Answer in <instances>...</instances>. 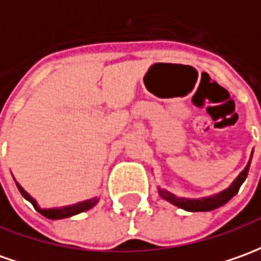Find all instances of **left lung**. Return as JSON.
<instances>
[{
    "label": "left lung",
    "instance_id": "1",
    "mask_svg": "<svg viewBox=\"0 0 261 261\" xmlns=\"http://www.w3.org/2000/svg\"><path fill=\"white\" fill-rule=\"evenodd\" d=\"M250 161H251V159H250ZM250 161L249 164L246 166V168L243 170L242 173H240V175L236 178L234 181H233V184H231L228 189H226L224 191H221L219 194L210 196V197L197 198V200L180 198L175 197L174 194L163 190V189H159V193H160V196L164 198V200H167L171 204L177 205V207H180V208H184V210H187V212H212L214 208H219V207H221L223 204H226L228 200H231V198L234 197L236 194L239 193L240 186L244 182L246 177L249 174Z\"/></svg>",
    "mask_w": 261,
    "mask_h": 261
}]
</instances>
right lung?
I'll return each mask as SVG.
<instances>
[{
  "instance_id": "1",
  "label": "right lung",
  "mask_w": 261,
  "mask_h": 261,
  "mask_svg": "<svg viewBox=\"0 0 261 261\" xmlns=\"http://www.w3.org/2000/svg\"><path fill=\"white\" fill-rule=\"evenodd\" d=\"M15 184H17V187H18L19 193L22 194V197L27 198V200L35 207L37 212L41 213L44 217H47V219L51 220L65 219V217L75 216V214H79V213L87 212V210H90L91 207H94V205L97 204V201H98V198H91V200H86V201H83V203H77V204L74 205H67V207H63V208H48V210H45V208H40V207L37 205V201H35V200H34V198L19 186L18 182H15Z\"/></svg>"
}]
</instances>
